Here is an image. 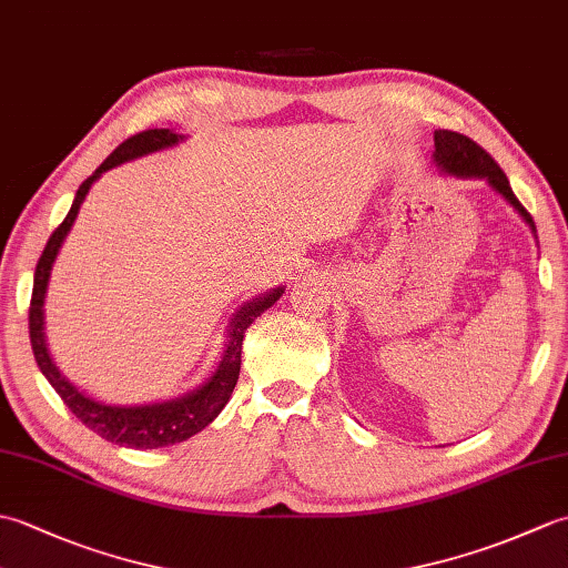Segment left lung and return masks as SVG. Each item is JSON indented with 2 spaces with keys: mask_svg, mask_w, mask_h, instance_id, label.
I'll return each instance as SVG.
<instances>
[{
  "mask_svg": "<svg viewBox=\"0 0 568 568\" xmlns=\"http://www.w3.org/2000/svg\"><path fill=\"white\" fill-rule=\"evenodd\" d=\"M434 161L442 165V171L456 178H486L488 183L525 216V222L532 226V232L537 236L532 214H529L520 204V200L515 197V192L508 183V175L503 173V168L493 161V155L486 149H480L474 139L456 134V131L449 129L434 131Z\"/></svg>",
  "mask_w": 568,
  "mask_h": 568,
  "instance_id": "left-lung-1",
  "label": "left lung"
}]
</instances>
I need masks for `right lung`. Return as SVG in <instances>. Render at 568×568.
I'll return each instance as SVG.
<instances>
[{"instance_id":"obj_1","label":"right lung","mask_w":568,"mask_h":568,"mask_svg":"<svg viewBox=\"0 0 568 568\" xmlns=\"http://www.w3.org/2000/svg\"><path fill=\"white\" fill-rule=\"evenodd\" d=\"M183 141V136L173 134L171 129H146L141 134L129 136L124 143L110 153L98 171H94L84 183L78 187L75 200H72V207L63 222L58 224L55 232L48 239V244L41 253L39 263H36L33 273V293H31V307H29V336H31V348L36 356V364H39L41 373L53 385L55 393L60 395L70 413L75 415L82 425H88L92 432H98L102 439L119 444V446H134V449H159V446H171L178 442L190 439L192 434L202 432L210 422L222 413L229 397L234 393V385L239 381L241 371V342H244V332L251 327L253 320L261 317L263 310H268L277 297L283 295V287L277 291L256 297L253 303L244 305L236 317L232 320V329H229V342L226 352L220 361V368L214 371V376L202 385V388L192 390L178 400L171 403H159V405H141V407H119V405H104L92 400L84 393H80L75 385L68 383L60 371L55 368L51 354L45 348L43 339V297L48 287V275H51V265L58 256V248L68 236L72 222H75L80 204L88 195L94 180L102 173L110 171V168L139 159V155H146L153 151H161L165 146H173V143Z\"/></svg>"}]
</instances>
